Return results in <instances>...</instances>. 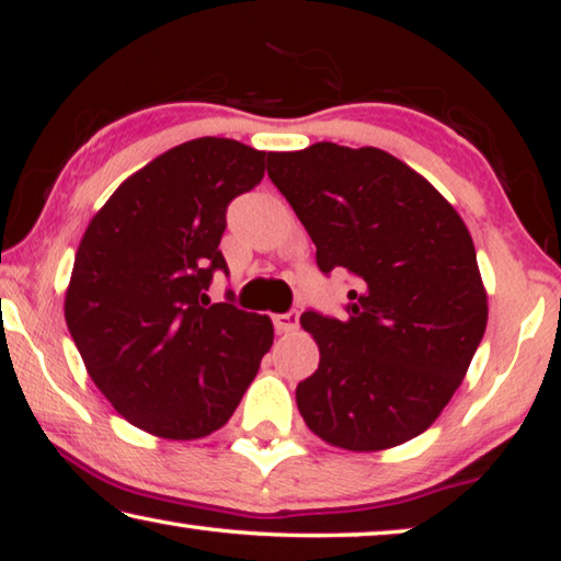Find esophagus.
Returning <instances> with one entry per match:
<instances>
[{"instance_id":"obj_1","label":"esophagus","mask_w":561,"mask_h":561,"mask_svg":"<svg viewBox=\"0 0 561 561\" xmlns=\"http://www.w3.org/2000/svg\"><path fill=\"white\" fill-rule=\"evenodd\" d=\"M272 321H274V329H277L279 334H289V331L299 327V314L297 311H284V314H274Z\"/></svg>"}]
</instances>
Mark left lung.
<instances>
[{
  "mask_svg": "<svg viewBox=\"0 0 561 561\" xmlns=\"http://www.w3.org/2000/svg\"><path fill=\"white\" fill-rule=\"evenodd\" d=\"M267 160L319 270L356 279L344 321L301 314L319 344V368L297 386L304 423L356 453L415 438L458 391L488 327L468 227L386 150L314 144Z\"/></svg>",
  "mask_w": 561,
  "mask_h": 561,
  "instance_id": "left-lung-1",
  "label": "left lung"
}]
</instances>
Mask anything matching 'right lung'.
<instances>
[{
    "mask_svg": "<svg viewBox=\"0 0 561 561\" xmlns=\"http://www.w3.org/2000/svg\"><path fill=\"white\" fill-rule=\"evenodd\" d=\"M267 156L187 140L130 175L83 232L66 327L91 381L140 431L193 440L222 428L272 346L270 317L205 294L230 274L227 205L262 183Z\"/></svg>",
    "mask_w": 561,
    "mask_h": 561,
    "instance_id": "1",
    "label": "right lung"
}]
</instances>
